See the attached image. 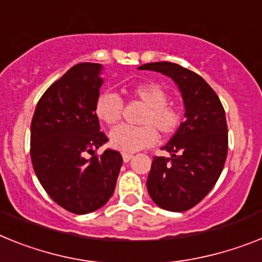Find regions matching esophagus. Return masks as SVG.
I'll return each mask as SVG.
<instances>
[{
    "label": "esophagus",
    "mask_w": 262,
    "mask_h": 262,
    "mask_svg": "<svg viewBox=\"0 0 262 262\" xmlns=\"http://www.w3.org/2000/svg\"><path fill=\"white\" fill-rule=\"evenodd\" d=\"M132 158H133L132 153H122V160H124V162H129Z\"/></svg>",
    "instance_id": "1"
}]
</instances>
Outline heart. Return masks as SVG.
<instances>
[{
	"label": "heart",
	"mask_w": 262,
	"mask_h": 262,
	"mask_svg": "<svg viewBox=\"0 0 262 262\" xmlns=\"http://www.w3.org/2000/svg\"><path fill=\"white\" fill-rule=\"evenodd\" d=\"M127 93L145 105L140 117V126L120 125L109 135V142L114 149L132 153L155 144L157 131L162 136L173 135L181 124V112L168 104V93L155 82L136 83L127 88ZM94 113L106 125L117 124L122 114V101L117 94L102 92L96 100Z\"/></svg>",
	"instance_id": "1"
}]
</instances>
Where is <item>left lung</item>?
Returning a JSON list of instances; mask_svg holds the SVG:
<instances>
[{
  "label": "left lung",
  "mask_w": 262,
  "mask_h": 262,
  "mask_svg": "<svg viewBox=\"0 0 262 262\" xmlns=\"http://www.w3.org/2000/svg\"><path fill=\"white\" fill-rule=\"evenodd\" d=\"M138 69L170 77L181 92L185 121L162 146L170 157H153L146 186L156 205L185 212L212 190L223 172L228 155L225 111L216 92L192 70L166 61Z\"/></svg>",
  "instance_id": "left-lung-1"
}]
</instances>
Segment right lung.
<instances>
[{"instance_id":"add662e5","label":"right lung","mask_w":262,"mask_h":262,"mask_svg":"<svg viewBox=\"0 0 262 262\" xmlns=\"http://www.w3.org/2000/svg\"><path fill=\"white\" fill-rule=\"evenodd\" d=\"M102 67L74 65L39 98L30 126V157L39 184L68 212L86 214L112 197L120 173V151L94 150L107 142L94 104ZM89 152L92 158H85Z\"/></svg>"}]
</instances>
